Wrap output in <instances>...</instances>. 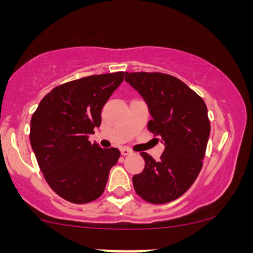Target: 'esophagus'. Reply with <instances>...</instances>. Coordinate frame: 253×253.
<instances>
[{"instance_id": "34e87169", "label": "esophagus", "mask_w": 253, "mask_h": 253, "mask_svg": "<svg viewBox=\"0 0 253 253\" xmlns=\"http://www.w3.org/2000/svg\"><path fill=\"white\" fill-rule=\"evenodd\" d=\"M121 154L124 155V157H126V155H129V154H132V150L129 149V148H122L121 149Z\"/></svg>"}]
</instances>
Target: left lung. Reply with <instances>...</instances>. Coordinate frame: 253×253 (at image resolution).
<instances>
[{
  "mask_svg": "<svg viewBox=\"0 0 253 253\" xmlns=\"http://www.w3.org/2000/svg\"><path fill=\"white\" fill-rule=\"evenodd\" d=\"M125 79L148 104L152 115L148 129L165 145L158 162L141 152L145 167L132 178L134 191L153 205L171 202L192 186L202 169L211 133L207 105L174 76L126 72Z\"/></svg>",
  "mask_w": 253,
  "mask_h": 253,
  "instance_id": "left-lung-1",
  "label": "left lung"
}]
</instances>
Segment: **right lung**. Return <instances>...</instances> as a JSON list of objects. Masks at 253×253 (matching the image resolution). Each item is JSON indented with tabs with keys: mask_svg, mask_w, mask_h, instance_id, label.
I'll return each instance as SVG.
<instances>
[{
	"mask_svg": "<svg viewBox=\"0 0 253 253\" xmlns=\"http://www.w3.org/2000/svg\"><path fill=\"white\" fill-rule=\"evenodd\" d=\"M125 72L88 76L55 86L30 121V144L44 178L60 197L84 205L103 195L117 148L89 141L101 124V109Z\"/></svg>",
	"mask_w": 253,
	"mask_h": 253,
	"instance_id": "obj_1",
	"label": "right lung"
}]
</instances>
